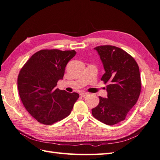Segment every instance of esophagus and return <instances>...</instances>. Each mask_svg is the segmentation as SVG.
I'll return each instance as SVG.
<instances>
[{
    "label": "esophagus",
    "instance_id": "obj_1",
    "mask_svg": "<svg viewBox=\"0 0 160 160\" xmlns=\"http://www.w3.org/2000/svg\"><path fill=\"white\" fill-rule=\"evenodd\" d=\"M80 95L82 97H86V96L88 95V92H81V93L80 94Z\"/></svg>",
    "mask_w": 160,
    "mask_h": 160
}]
</instances>
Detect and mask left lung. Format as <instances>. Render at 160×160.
<instances>
[{
	"instance_id": "left-lung-1",
	"label": "left lung",
	"mask_w": 160,
	"mask_h": 160,
	"mask_svg": "<svg viewBox=\"0 0 160 160\" xmlns=\"http://www.w3.org/2000/svg\"><path fill=\"white\" fill-rule=\"evenodd\" d=\"M94 49L100 56L105 71L101 80L109 84L108 98L99 97V103L92 109V113L101 122L113 125L125 119L139 98V67L133 58L118 47L105 45Z\"/></svg>"
}]
</instances>
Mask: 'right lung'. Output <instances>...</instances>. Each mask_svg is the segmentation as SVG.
<instances>
[{
    "mask_svg": "<svg viewBox=\"0 0 160 160\" xmlns=\"http://www.w3.org/2000/svg\"><path fill=\"white\" fill-rule=\"evenodd\" d=\"M76 51L41 50L32 55L20 70L18 89L24 108L44 125H51L70 115L79 97L57 88L63 79L67 63Z\"/></svg>",
    "mask_w": 160,
    "mask_h": 160,
    "instance_id": "obj_1",
    "label": "right lung"
}]
</instances>
